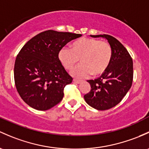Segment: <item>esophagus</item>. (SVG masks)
<instances>
[{
    "instance_id": "1",
    "label": "esophagus",
    "mask_w": 149,
    "mask_h": 149,
    "mask_svg": "<svg viewBox=\"0 0 149 149\" xmlns=\"http://www.w3.org/2000/svg\"><path fill=\"white\" fill-rule=\"evenodd\" d=\"M73 82L76 83V84H81V83H82V81H81V80H76V79H73Z\"/></svg>"
}]
</instances>
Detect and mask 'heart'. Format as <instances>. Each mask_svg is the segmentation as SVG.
<instances>
[{
  "mask_svg": "<svg viewBox=\"0 0 149 149\" xmlns=\"http://www.w3.org/2000/svg\"><path fill=\"white\" fill-rule=\"evenodd\" d=\"M58 58L63 66L69 70L79 61L82 63L70 71L74 77L84 78L90 74L99 76L106 71L112 58V49L106 41L95 38H82L72 45V49L63 47L59 51Z\"/></svg>",
  "mask_w": 149,
  "mask_h": 149,
  "instance_id": "b5f03b06",
  "label": "heart"
}]
</instances>
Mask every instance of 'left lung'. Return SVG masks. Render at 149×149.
I'll list each match as a JSON object with an SVG mask.
<instances>
[{"label":"left lung","mask_w":149,"mask_h":149,"mask_svg":"<svg viewBox=\"0 0 149 149\" xmlns=\"http://www.w3.org/2000/svg\"><path fill=\"white\" fill-rule=\"evenodd\" d=\"M106 39L112 49L109 68L99 78L87 81L91 91L84 95L86 102L93 109L108 110L118 104L131 88L133 82V61L128 51L114 37L109 35H91Z\"/></svg>","instance_id":"1"}]
</instances>
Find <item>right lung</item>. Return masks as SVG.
Masks as SVG:
<instances>
[{
  "mask_svg": "<svg viewBox=\"0 0 149 149\" xmlns=\"http://www.w3.org/2000/svg\"><path fill=\"white\" fill-rule=\"evenodd\" d=\"M81 34L48 30L29 40L17 56L14 80L20 96L33 109L46 111L61 101L71 77L58 58L59 51Z\"/></svg>",
  "mask_w": 149,
  "mask_h": 149,
  "instance_id": "1",
  "label": "right lung"
}]
</instances>
